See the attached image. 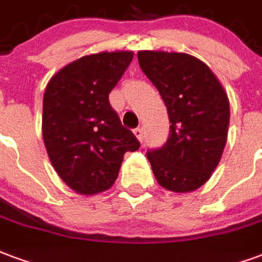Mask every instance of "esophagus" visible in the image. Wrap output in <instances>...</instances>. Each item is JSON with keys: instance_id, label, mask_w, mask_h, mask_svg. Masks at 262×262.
<instances>
[{"instance_id": "34e87169", "label": "esophagus", "mask_w": 262, "mask_h": 262, "mask_svg": "<svg viewBox=\"0 0 262 262\" xmlns=\"http://www.w3.org/2000/svg\"><path fill=\"white\" fill-rule=\"evenodd\" d=\"M134 135L137 137V139H138L139 142H142V141H144V128H142V127L135 128L134 129Z\"/></svg>"}]
</instances>
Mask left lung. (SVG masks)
<instances>
[{"mask_svg": "<svg viewBox=\"0 0 262 262\" xmlns=\"http://www.w3.org/2000/svg\"><path fill=\"white\" fill-rule=\"evenodd\" d=\"M141 70L159 91L170 121V134L148 160L160 186L190 192L205 184L222 158L230 107L226 92L209 70L184 53L138 51Z\"/></svg>", "mask_w": 262, "mask_h": 262, "instance_id": "obj_1", "label": "left lung"}]
</instances>
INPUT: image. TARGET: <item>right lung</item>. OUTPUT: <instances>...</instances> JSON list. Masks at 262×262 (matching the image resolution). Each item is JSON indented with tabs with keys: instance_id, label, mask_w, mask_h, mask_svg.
<instances>
[{
	"instance_id": "add662e5",
	"label": "right lung",
	"mask_w": 262,
	"mask_h": 262,
	"mask_svg": "<svg viewBox=\"0 0 262 262\" xmlns=\"http://www.w3.org/2000/svg\"><path fill=\"white\" fill-rule=\"evenodd\" d=\"M133 57V51L85 55L47 83L41 124L46 149L61 180L78 194L108 190L124 154L141 145L108 102Z\"/></svg>"
}]
</instances>
